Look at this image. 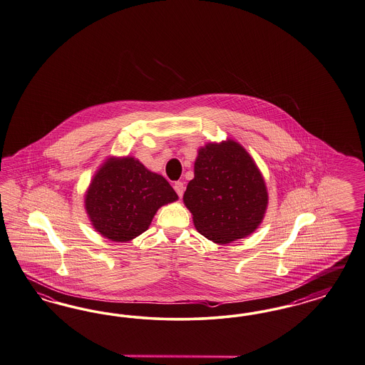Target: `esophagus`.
I'll return each mask as SVG.
<instances>
[{"instance_id": "esophagus-1", "label": "esophagus", "mask_w": 365, "mask_h": 365, "mask_svg": "<svg viewBox=\"0 0 365 365\" xmlns=\"http://www.w3.org/2000/svg\"><path fill=\"white\" fill-rule=\"evenodd\" d=\"M174 189H175L176 194L182 198V195H183V192H185V185H183L182 182H175V183H174Z\"/></svg>"}]
</instances>
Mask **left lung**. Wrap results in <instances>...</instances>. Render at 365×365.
I'll list each match as a JSON object with an SVG mask.
<instances>
[{"mask_svg": "<svg viewBox=\"0 0 365 365\" xmlns=\"http://www.w3.org/2000/svg\"><path fill=\"white\" fill-rule=\"evenodd\" d=\"M183 202L202 236L229 244L250 236L262 224L268 194L251 155L227 140L209 143L198 151Z\"/></svg>", "mask_w": 365, "mask_h": 365, "instance_id": "left-lung-1", "label": "left lung"}]
</instances>
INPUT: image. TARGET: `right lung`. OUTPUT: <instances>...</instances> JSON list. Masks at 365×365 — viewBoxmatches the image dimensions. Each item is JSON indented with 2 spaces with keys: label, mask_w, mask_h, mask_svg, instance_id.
<instances>
[{
  "label": "right lung",
  "mask_w": 365,
  "mask_h": 365,
  "mask_svg": "<svg viewBox=\"0 0 365 365\" xmlns=\"http://www.w3.org/2000/svg\"><path fill=\"white\" fill-rule=\"evenodd\" d=\"M174 189L135 158H109L93 178L85 197L91 225L106 239L130 241L151 225L163 205L176 201Z\"/></svg>",
  "instance_id": "right-lung-1"
}]
</instances>
